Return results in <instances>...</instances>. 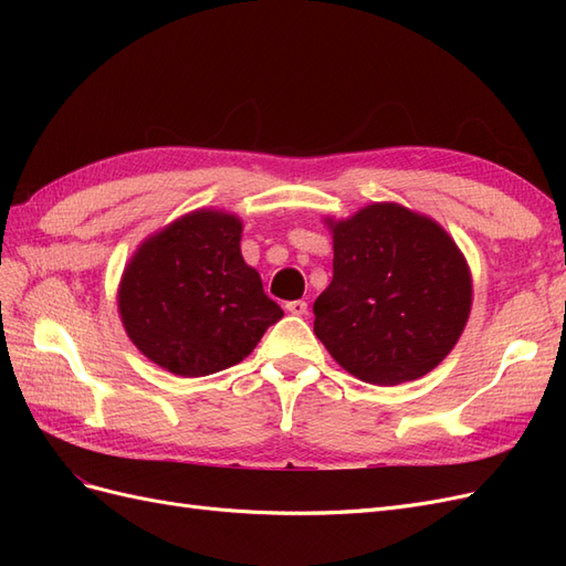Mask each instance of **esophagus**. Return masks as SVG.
<instances>
[{
	"label": "esophagus",
	"mask_w": 566,
	"mask_h": 566,
	"mask_svg": "<svg viewBox=\"0 0 566 566\" xmlns=\"http://www.w3.org/2000/svg\"><path fill=\"white\" fill-rule=\"evenodd\" d=\"M285 310L293 316H304L306 310H310V304H306L304 300H293V302H285Z\"/></svg>",
	"instance_id": "1"
}]
</instances>
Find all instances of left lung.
<instances>
[{
	"label": "left lung",
	"instance_id": "obj_1",
	"mask_svg": "<svg viewBox=\"0 0 566 566\" xmlns=\"http://www.w3.org/2000/svg\"><path fill=\"white\" fill-rule=\"evenodd\" d=\"M333 231V281L314 302V333L354 378L391 387L437 368L465 331L472 276L434 219L373 202Z\"/></svg>",
	"mask_w": 566,
	"mask_h": 566
}]
</instances>
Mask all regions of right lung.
Instances as JSON below:
<instances>
[{
    "instance_id": "right-lung-1",
    "label": "right lung",
    "mask_w": 566,
    "mask_h": 566,
    "mask_svg": "<svg viewBox=\"0 0 566 566\" xmlns=\"http://www.w3.org/2000/svg\"><path fill=\"white\" fill-rule=\"evenodd\" d=\"M243 221L196 210L150 235L125 266L117 306L144 356L181 378L241 364L283 316L241 254Z\"/></svg>"
}]
</instances>
